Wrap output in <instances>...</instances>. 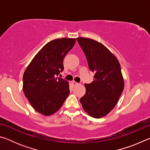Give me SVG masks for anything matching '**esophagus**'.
<instances>
[{
	"label": "esophagus",
	"mask_w": 150,
	"mask_h": 150,
	"mask_svg": "<svg viewBox=\"0 0 150 150\" xmlns=\"http://www.w3.org/2000/svg\"><path fill=\"white\" fill-rule=\"evenodd\" d=\"M72 84L74 85V86H76V85H79V83H77V82H75V81H73L72 82Z\"/></svg>",
	"instance_id": "34e87169"
}]
</instances>
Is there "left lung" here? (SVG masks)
I'll use <instances>...</instances> for the list:
<instances>
[{
  "label": "left lung",
  "instance_id": "1",
  "mask_svg": "<svg viewBox=\"0 0 150 150\" xmlns=\"http://www.w3.org/2000/svg\"><path fill=\"white\" fill-rule=\"evenodd\" d=\"M89 69L95 73L93 81L85 84L86 93L80 98L84 110L92 117H103L112 110L124 89V79L118 59L102 44L78 38Z\"/></svg>",
  "mask_w": 150,
  "mask_h": 150
}]
</instances>
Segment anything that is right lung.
Listing matches in <instances>:
<instances>
[{
    "label": "right lung",
    "mask_w": 150,
    "mask_h": 150,
    "mask_svg": "<svg viewBox=\"0 0 150 150\" xmlns=\"http://www.w3.org/2000/svg\"><path fill=\"white\" fill-rule=\"evenodd\" d=\"M75 38L52 40L35 55L23 75V91L35 110L45 116L62 107L70 93L68 82L58 77L63 61L74 46Z\"/></svg>",
    "instance_id": "1"
}]
</instances>
